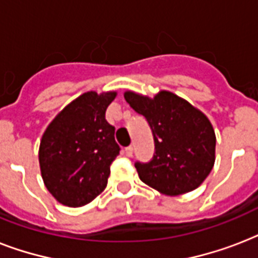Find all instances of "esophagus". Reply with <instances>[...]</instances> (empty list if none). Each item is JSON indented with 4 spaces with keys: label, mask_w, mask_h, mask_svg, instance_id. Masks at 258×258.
I'll use <instances>...</instances> for the list:
<instances>
[{
    "label": "esophagus",
    "mask_w": 258,
    "mask_h": 258,
    "mask_svg": "<svg viewBox=\"0 0 258 258\" xmlns=\"http://www.w3.org/2000/svg\"><path fill=\"white\" fill-rule=\"evenodd\" d=\"M124 153H125V155H127V157H133V154H134L133 146H128V147H125Z\"/></svg>",
    "instance_id": "34e87169"
}]
</instances>
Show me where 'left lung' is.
Instances as JSON below:
<instances>
[{
	"label": "left lung",
	"instance_id": "left-lung-1",
	"mask_svg": "<svg viewBox=\"0 0 258 258\" xmlns=\"http://www.w3.org/2000/svg\"><path fill=\"white\" fill-rule=\"evenodd\" d=\"M124 99L145 116L154 137L153 158L146 163L135 162L142 182L167 196L198 187L216 159V134L208 117L167 91L154 99L125 92Z\"/></svg>",
	"mask_w": 258,
	"mask_h": 258
}]
</instances>
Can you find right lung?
I'll return each mask as SVG.
<instances>
[{"label":"right lung","instance_id":"obj_1","mask_svg":"<svg viewBox=\"0 0 258 258\" xmlns=\"http://www.w3.org/2000/svg\"><path fill=\"white\" fill-rule=\"evenodd\" d=\"M116 92H87L68 104L42 135L38 151L46 188L60 204L79 208L107 186L109 166L119 155L115 127L105 109Z\"/></svg>","mask_w":258,"mask_h":258}]
</instances>
